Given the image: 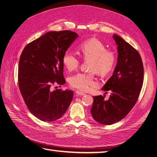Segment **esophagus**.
<instances>
[{"instance_id":"obj_1","label":"esophagus","mask_w":157,"mask_h":157,"mask_svg":"<svg viewBox=\"0 0 157 157\" xmlns=\"http://www.w3.org/2000/svg\"><path fill=\"white\" fill-rule=\"evenodd\" d=\"M76 94H77V95H78V96H84V95H85V94L84 92H82L80 91H78V90H77V91H76Z\"/></svg>"}]
</instances>
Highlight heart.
Returning <instances> with one entry per match:
<instances>
[{
  "label": "heart",
  "instance_id": "heart-1",
  "mask_svg": "<svg viewBox=\"0 0 157 157\" xmlns=\"http://www.w3.org/2000/svg\"><path fill=\"white\" fill-rule=\"evenodd\" d=\"M80 53L85 60H90L89 73H78L71 77L69 84L72 87L81 91H88L97 82L94 78V71L106 75L113 70L115 64V56L112 52L107 50L101 41L91 39L83 42L79 46ZM63 63L69 71L77 69L80 63L78 57L71 52H67L63 57Z\"/></svg>",
  "mask_w": 157,
  "mask_h": 157
}]
</instances>
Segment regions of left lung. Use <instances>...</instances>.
<instances>
[{"label":"left lung","mask_w":157,"mask_h":157,"mask_svg":"<svg viewBox=\"0 0 157 157\" xmlns=\"http://www.w3.org/2000/svg\"><path fill=\"white\" fill-rule=\"evenodd\" d=\"M117 46V63L113 75L102 88L110 90L108 100L101 95L94 96L91 114L101 124L111 125L124 118L134 106L143 85L144 66L136 49L114 34Z\"/></svg>","instance_id":"1"}]
</instances>
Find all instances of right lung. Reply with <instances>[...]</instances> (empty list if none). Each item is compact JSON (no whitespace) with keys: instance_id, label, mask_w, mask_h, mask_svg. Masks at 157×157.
<instances>
[{"instance_id":"1","label":"right lung","mask_w":157,"mask_h":157,"mask_svg":"<svg viewBox=\"0 0 157 157\" xmlns=\"http://www.w3.org/2000/svg\"><path fill=\"white\" fill-rule=\"evenodd\" d=\"M78 36L70 31H50L28 44L21 54L19 88L27 108L42 121L59 119L72 101V90L52 91L50 87L65 83L63 57Z\"/></svg>"}]
</instances>
